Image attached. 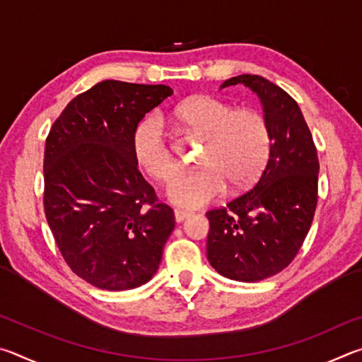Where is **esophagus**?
Listing matches in <instances>:
<instances>
[{
    "mask_svg": "<svg viewBox=\"0 0 362 362\" xmlns=\"http://www.w3.org/2000/svg\"><path fill=\"white\" fill-rule=\"evenodd\" d=\"M174 216H175V222L177 223H182L183 220H187L188 217H192V212H187V211H182V209H175L174 211Z\"/></svg>",
    "mask_w": 362,
    "mask_h": 362,
    "instance_id": "1",
    "label": "esophagus"
}]
</instances>
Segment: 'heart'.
Masks as SVG:
<instances>
[{
	"label": "heart",
	"instance_id": "obj_1",
	"mask_svg": "<svg viewBox=\"0 0 362 362\" xmlns=\"http://www.w3.org/2000/svg\"><path fill=\"white\" fill-rule=\"evenodd\" d=\"M175 118L188 129L206 134L203 169L182 170L169 180L166 193L174 204L201 207L223 194L226 185H252L269 151V127L254 108H233L214 95H194L175 108ZM137 163L153 179L164 180L177 161L164 134L161 116L146 115L132 134Z\"/></svg>",
	"mask_w": 362,
	"mask_h": 362
}]
</instances>
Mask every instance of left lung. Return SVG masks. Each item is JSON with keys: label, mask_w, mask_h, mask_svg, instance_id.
Segmentation results:
<instances>
[{"label": "left lung", "mask_w": 362, "mask_h": 362, "mask_svg": "<svg viewBox=\"0 0 362 362\" xmlns=\"http://www.w3.org/2000/svg\"><path fill=\"white\" fill-rule=\"evenodd\" d=\"M260 97L269 127V155L252 188L209 218L207 259L225 278L255 283L289 265L302 247L317 204L316 146L292 97L259 75L226 79Z\"/></svg>", "instance_id": "left-lung-1"}]
</instances>
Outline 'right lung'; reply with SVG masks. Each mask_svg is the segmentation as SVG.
<instances>
[{
  "instance_id": "1",
  "label": "right lung",
  "mask_w": 362,
  "mask_h": 362,
  "mask_svg": "<svg viewBox=\"0 0 362 362\" xmlns=\"http://www.w3.org/2000/svg\"><path fill=\"white\" fill-rule=\"evenodd\" d=\"M169 95L164 84L107 79L76 95L46 139L49 228L71 272L99 289L148 283L174 230V211L159 203L132 150L139 121Z\"/></svg>"
}]
</instances>
